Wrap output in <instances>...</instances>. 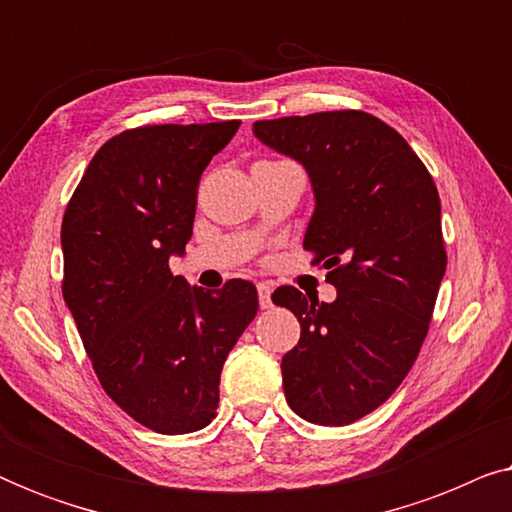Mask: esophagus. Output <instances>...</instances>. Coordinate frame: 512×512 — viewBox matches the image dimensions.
I'll list each match as a JSON object with an SVG mask.
<instances>
[{"label": "esophagus", "mask_w": 512, "mask_h": 512, "mask_svg": "<svg viewBox=\"0 0 512 512\" xmlns=\"http://www.w3.org/2000/svg\"><path fill=\"white\" fill-rule=\"evenodd\" d=\"M256 291H258V305L263 307V310H268V307H272V286L270 284H258L256 286Z\"/></svg>", "instance_id": "1"}]
</instances>
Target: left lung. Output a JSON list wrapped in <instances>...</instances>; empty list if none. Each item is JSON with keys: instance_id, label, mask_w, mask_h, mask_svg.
Instances as JSON below:
<instances>
[{"instance_id": "8db88e82", "label": "left lung", "mask_w": 512, "mask_h": 512, "mask_svg": "<svg viewBox=\"0 0 512 512\" xmlns=\"http://www.w3.org/2000/svg\"><path fill=\"white\" fill-rule=\"evenodd\" d=\"M254 135L310 174L317 209L303 247L338 289L333 303L293 286L272 296L300 321L282 359L286 403L307 422L352 424L394 394L429 333L447 268L438 188L410 144L366 111L256 121Z\"/></svg>"}]
</instances>
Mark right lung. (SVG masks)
Wrapping results in <instances>:
<instances>
[{
	"label": "right lung",
	"mask_w": 512,
	"mask_h": 512,
	"mask_svg": "<svg viewBox=\"0 0 512 512\" xmlns=\"http://www.w3.org/2000/svg\"><path fill=\"white\" fill-rule=\"evenodd\" d=\"M240 121L142 125L100 146L62 216V296L102 389L156 433L216 417L221 368L258 310L256 286L188 289L170 256L191 240L202 172Z\"/></svg>",
	"instance_id": "1"
}]
</instances>
